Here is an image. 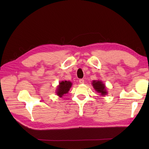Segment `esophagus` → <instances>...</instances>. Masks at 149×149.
Here are the masks:
<instances>
[{
  "instance_id": "esophagus-1",
  "label": "esophagus",
  "mask_w": 149,
  "mask_h": 149,
  "mask_svg": "<svg viewBox=\"0 0 149 149\" xmlns=\"http://www.w3.org/2000/svg\"><path fill=\"white\" fill-rule=\"evenodd\" d=\"M79 82L80 84H83V83H84V80L83 79H79Z\"/></svg>"
}]
</instances>
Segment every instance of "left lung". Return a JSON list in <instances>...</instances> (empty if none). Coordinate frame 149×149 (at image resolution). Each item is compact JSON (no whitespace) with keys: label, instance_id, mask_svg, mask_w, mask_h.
<instances>
[{"label":"left lung","instance_id":"left-lung-1","mask_svg":"<svg viewBox=\"0 0 149 149\" xmlns=\"http://www.w3.org/2000/svg\"><path fill=\"white\" fill-rule=\"evenodd\" d=\"M93 86L94 89L97 92L100 93V95H105L107 93V91L106 90V86L105 85L102 84V83L100 81H93Z\"/></svg>","mask_w":149,"mask_h":149}]
</instances>
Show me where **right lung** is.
I'll return each instance as SVG.
<instances>
[{
  "mask_svg": "<svg viewBox=\"0 0 149 149\" xmlns=\"http://www.w3.org/2000/svg\"><path fill=\"white\" fill-rule=\"evenodd\" d=\"M72 83L70 81H61L59 83V85L57 90V95L59 97H62L63 95L67 93L70 90V88L72 86Z\"/></svg>",
  "mask_w": 149,
  "mask_h": 149,
  "instance_id": "right-lung-1",
  "label": "right lung"
}]
</instances>
